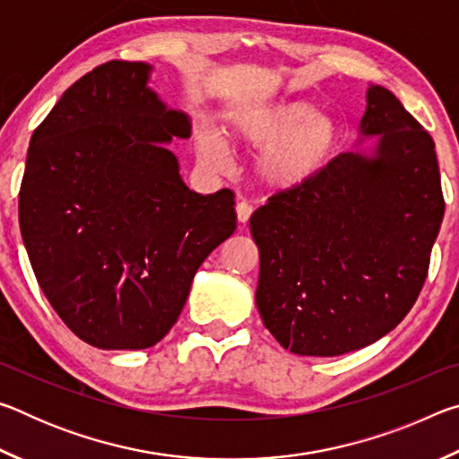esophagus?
<instances>
[{
    "instance_id": "1",
    "label": "esophagus",
    "mask_w": 459,
    "mask_h": 459,
    "mask_svg": "<svg viewBox=\"0 0 459 459\" xmlns=\"http://www.w3.org/2000/svg\"><path fill=\"white\" fill-rule=\"evenodd\" d=\"M251 214H253L251 204H247V202H238V204H237V221L240 224H247L248 219H251Z\"/></svg>"
}]
</instances>
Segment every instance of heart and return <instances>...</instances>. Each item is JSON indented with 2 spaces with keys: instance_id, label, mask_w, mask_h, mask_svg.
Instances as JSON below:
<instances>
[{
  "instance_id": "heart-1",
  "label": "heart",
  "mask_w": 459,
  "mask_h": 459,
  "mask_svg": "<svg viewBox=\"0 0 459 459\" xmlns=\"http://www.w3.org/2000/svg\"><path fill=\"white\" fill-rule=\"evenodd\" d=\"M224 134L232 143L261 147L253 161L255 178L263 188L287 192L316 180L330 166L340 127L332 113L293 99L238 107ZM194 145L202 166H224V143L216 131L200 127Z\"/></svg>"
}]
</instances>
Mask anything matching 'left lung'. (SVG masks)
<instances>
[{"instance_id": "obj_1", "label": "left lung", "mask_w": 459, "mask_h": 459, "mask_svg": "<svg viewBox=\"0 0 459 459\" xmlns=\"http://www.w3.org/2000/svg\"><path fill=\"white\" fill-rule=\"evenodd\" d=\"M354 147L251 216L261 259L255 304L299 356L360 351L397 328L444 221L433 139L380 84H368Z\"/></svg>"}]
</instances>
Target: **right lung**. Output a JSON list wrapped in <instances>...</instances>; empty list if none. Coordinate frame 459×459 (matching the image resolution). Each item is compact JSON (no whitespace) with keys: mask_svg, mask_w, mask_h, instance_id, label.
<instances>
[{"mask_svg":"<svg viewBox=\"0 0 459 459\" xmlns=\"http://www.w3.org/2000/svg\"><path fill=\"white\" fill-rule=\"evenodd\" d=\"M147 62L92 68L28 147L20 229L38 283L76 336L143 351L166 336L198 267L237 229L230 190L198 194L168 150L188 113L150 87Z\"/></svg>","mask_w":459,"mask_h":459,"instance_id":"add662e5","label":"right lung"}]
</instances>
